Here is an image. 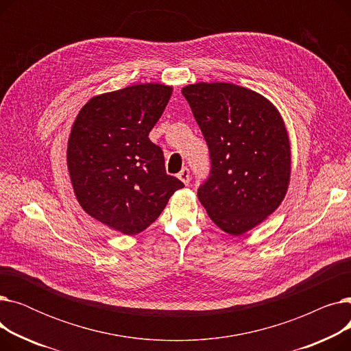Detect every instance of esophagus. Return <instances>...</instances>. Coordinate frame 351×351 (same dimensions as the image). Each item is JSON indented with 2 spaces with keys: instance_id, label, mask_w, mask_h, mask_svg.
<instances>
[{
  "instance_id": "obj_1",
  "label": "esophagus",
  "mask_w": 351,
  "mask_h": 351,
  "mask_svg": "<svg viewBox=\"0 0 351 351\" xmlns=\"http://www.w3.org/2000/svg\"><path fill=\"white\" fill-rule=\"evenodd\" d=\"M178 178L185 183V185H188V183L191 182V172L188 168H182V171L178 173Z\"/></svg>"
}]
</instances>
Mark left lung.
I'll return each instance as SVG.
<instances>
[{"mask_svg": "<svg viewBox=\"0 0 351 351\" xmlns=\"http://www.w3.org/2000/svg\"><path fill=\"white\" fill-rule=\"evenodd\" d=\"M208 143L209 178L200 204L223 232L241 236L279 208L290 180V143L274 105L228 82L182 89Z\"/></svg>", "mask_w": 351, "mask_h": 351, "instance_id": "obj_1", "label": "left lung"}]
</instances>
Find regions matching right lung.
Instances as JSON below:
<instances>
[{
	"mask_svg": "<svg viewBox=\"0 0 351 351\" xmlns=\"http://www.w3.org/2000/svg\"><path fill=\"white\" fill-rule=\"evenodd\" d=\"M171 95L163 84L108 92L89 99L72 125L66 162L73 192L89 216L123 234L152 225L183 188L147 138Z\"/></svg>",
	"mask_w": 351,
	"mask_h": 351,
	"instance_id": "right-lung-1",
	"label": "right lung"
}]
</instances>
